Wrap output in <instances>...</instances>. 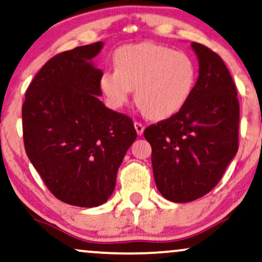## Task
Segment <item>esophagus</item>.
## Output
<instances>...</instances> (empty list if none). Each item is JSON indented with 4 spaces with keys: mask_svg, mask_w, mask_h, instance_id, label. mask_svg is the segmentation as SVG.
<instances>
[{
    "mask_svg": "<svg viewBox=\"0 0 262 262\" xmlns=\"http://www.w3.org/2000/svg\"><path fill=\"white\" fill-rule=\"evenodd\" d=\"M134 127H135V130H137L138 135H142V133H144V129H145L144 125H142L141 123H139V122H134Z\"/></svg>",
    "mask_w": 262,
    "mask_h": 262,
    "instance_id": "obj_1",
    "label": "esophagus"
}]
</instances>
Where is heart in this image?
<instances>
[{
  "mask_svg": "<svg viewBox=\"0 0 262 262\" xmlns=\"http://www.w3.org/2000/svg\"><path fill=\"white\" fill-rule=\"evenodd\" d=\"M115 71H104L99 88L112 108L127 104L133 89L135 102L148 118L167 120L190 100L197 68L181 51L142 42L122 46L112 55Z\"/></svg>",
  "mask_w": 262,
  "mask_h": 262,
  "instance_id": "1",
  "label": "heart"
}]
</instances>
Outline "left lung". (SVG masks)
Masks as SVG:
<instances>
[{
	"mask_svg": "<svg viewBox=\"0 0 262 262\" xmlns=\"http://www.w3.org/2000/svg\"><path fill=\"white\" fill-rule=\"evenodd\" d=\"M198 78L179 114L144 130L161 194L175 203L201 198L216 186L238 151L239 102L219 55L192 42Z\"/></svg>",
	"mask_w": 262,
	"mask_h": 262,
	"instance_id": "left-lung-1",
	"label": "left lung"
}]
</instances>
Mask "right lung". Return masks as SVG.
<instances>
[{
  "instance_id": "add662e5",
  "label": "right lung",
  "mask_w": 262,
  "mask_h": 262,
  "mask_svg": "<svg viewBox=\"0 0 262 262\" xmlns=\"http://www.w3.org/2000/svg\"><path fill=\"white\" fill-rule=\"evenodd\" d=\"M102 42L53 57L30 83L23 104L25 151L46 186L76 207L105 203L135 139L133 121L99 97L102 74L93 58Z\"/></svg>"
}]
</instances>
